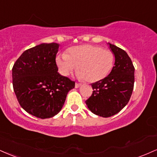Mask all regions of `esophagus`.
<instances>
[{"label":"esophagus","instance_id":"34e87169","mask_svg":"<svg viewBox=\"0 0 157 157\" xmlns=\"http://www.w3.org/2000/svg\"><path fill=\"white\" fill-rule=\"evenodd\" d=\"M81 86V84L80 83H75V88H78L79 87Z\"/></svg>","mask_w":157,"mask_h":157}]
</instances>
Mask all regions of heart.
Segmentation results:
<instances>
[{
  "label": "heart",
  "mask_w": 157,
  "mask_h": 157,
  "mask_svg": "<svg viewBox=\"0 0 157 157\" xmlns=\"http://www.w3.org/2000/svg\"><path fill=\"white\" fill-rule=\"evenodd\" d=\"M114 55L101 47L85 44L74 47L68 54H60L56 58L60 73L68 76L76 69L77 76L80 80L96 82L105 78L112 70Z\"/></svg>",
  "instance_id": "heart-1"
}]
</instances>
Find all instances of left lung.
I'll list each match as a JSON object with an SVG mask.
<instances>
[{
    "label": "left lung",
    "instance_id": "left-lung-1",
    "mask_svg": "<svg viewBox=\"0 0 157 157\" xmlns=\"http://www.w3.org/2000/svg\"><path fill=\"white\" fill-rule=\"evenodd\" d=\"M115 56L112 71L103 80L91 84L93 94L86 103L94 114L107 118L119 113L129 102L135 82V67L122 49L108 43Z\"/></svg>",
    "mask_w": 157,
    "mask_h": 157
}]
</instances>
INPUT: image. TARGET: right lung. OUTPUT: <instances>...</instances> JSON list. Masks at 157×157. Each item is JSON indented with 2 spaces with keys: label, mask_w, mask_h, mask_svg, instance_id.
<instances>
[{
  "label": "right lung",
  "mask_w": 157,
  "mask_h": 157,
  "mask_svg": "<svg viewBox=\"0 0 157 157\" xmlns=\"http://www.w3.org/2000/svg\"><path fill=\"white\" fill-rule=\"evenodd\" d=\"M57 43H42L23 52L12 68L14 91L20 106L37 118H50L61 110L75 82L60 75L56 62Z\"/></svg>",
  "instance_id": "1"
}]
</instances>
